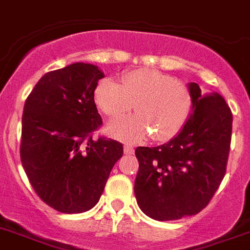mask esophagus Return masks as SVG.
I'll use <instances>...</instances> for the list:
<instances>
[{"label": "esophagus", "instance_id": "esophagus-1", "mask_svg": "<svg viewBox=\"0 0 250 250\" xmlns=\"http://www.w3.org/2000/svg\"><path fill=\"white\" fill-rule=\"evenodd\" d=\"M125 154H133L134 153V148L133 146H130V145H125Z\"/></svg>", "mask_w": 250, "mask_h": 250}]
</instances>
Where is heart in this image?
I'll return each mask as SVG.
<instances>
[{"instance_id": "b5f03b06", "label": "heart", "mask_w": 250, "mask_h": 250, "mask_svg": "<svg viewBox=\"0 0 250 250\" xmlns=\"http://www.w3.org/2000/svg\"><path fill=\"white\" fill-rule=\"evenodd\" d=\"M94 102L111 118L128 113L134 103L137 113L109 123L108 132L122 139L152 133L159 142L169 141L183 129L193 107L192 93L184 83L150 68L128 72L121 84L104 78L94 89Z\"/></svg>"}]
</instances>
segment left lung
Here are the masks:
<instances>
[{
	"label": "left lung",
	"instance_id": "left-lung-1",
	"mask_svg": "<svg viewBox=\"0 0 250 250\" xmlns=\"http://www.w3.org/2000/svg\"><path fill=\"white\" fill-rule=\"evenodd\" d=\"M193 113L178 136L158 147L136 148L134 194L142 212L175 220L206 208L227 170L233 116L218 93L202 96L189 83Z\"/></svg>",
	"mask_w": 250,
	"mask_h": 250
}]
</instances>
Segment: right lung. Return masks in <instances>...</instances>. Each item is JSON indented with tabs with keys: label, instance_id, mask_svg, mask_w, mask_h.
Instances as JSON below:
<instances>
[{
	"label": "right lung",
	"instance_id": "right-lung-1",
	"mask_svg": "<svg viewBox=\"0 0 250 250\" xmlns=\"http://www.w3.org/2000/svg\"><path fill=\"white\" fill-rule=\"evenodd\" d=\"M103 76L94 64H69L42 76L24 102L22 166L38 197L66 214L97 204L123 156L120 142L92 139L102 125L94 89Z\"/></svg>",
	"mask_w": 250,
	"mask_h": 250
}]
</instances>
